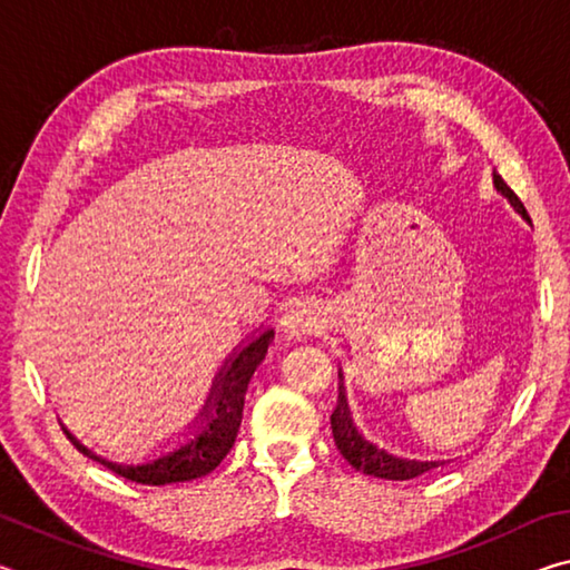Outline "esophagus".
<instances>
[{
	"mask_svg": "<svg viewBox=\"0 0 570 570\" xmlns=\"http://www.w3.org/2000/svg\"><path fill=\"white\" fill-rule=\"evenodd\" d=\"M324 308L316 304H294L288 312L284 314L282 326L288 336H306V334H316L324 330Z\"/></svg>",
	"mask_w": 570,
	"mask_h": 570,
	"instance_id": "34e87169",
	"label": "esophagus"
}]
</instances>
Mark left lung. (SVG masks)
Listing matches in <instances>:
<instances>
[{
	"label": "left lung",
	"instance_id": "left-lung-1",
	"mask_svg": "<svg viewBox=\"0 0 570 570\" xmlns=\"http://www.w3.org/2000/svg\"><path fill=\"white\" fill-rule=\"evenodd\" d=\"M495 188L498 193H503V196L510 200V206H513L520 216H523L528 224V210L525 206L520 204V198L515 196L513 190H510L503 178L495 176ZM340 380H342V372H340ZM332 435L336 448H340L342 458L350 462L354 470L364 472V475H374V478H384V480H412L422 475V472H428L432 468H442L445 462L450 460H410V458H400L394 455V452H387L374 445V442L366 440L360 430H356V424L352 420V410H350V402H346V394H344V382L340 384V402H336V407L332 412Z\"/></svg>",
	"mask_w": 570,
	"mask_h": 570
}]
</instances>
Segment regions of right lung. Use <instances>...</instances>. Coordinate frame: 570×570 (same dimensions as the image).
I'll use <instances>...</instances> for the list:
<instances>
[{
    "label": "right lung",
    "instance_id": "obj_1",
    "mask_svg": "<svg viewBox=\"0 0 570 570\" xmlns=\"http://www.w3.org/2000/svg\"><path fill=\"white\" fill-rule=\"evenodd\" d=\"M274 340V330H266L262 334L250 336L246 346H238L234 354L228 356L216 374L214 387H210L204 410L196 417V430L193 435L180 442L178 448L170 452H163L160 458L140 462V465H120L108 458L95 455L90 448H85L80 440L67 432V438L75 442V448L88 455L90 460L100 462L118 475L128 478L132 482H142V485H168V482H186L208 475L210 470L220 465L230 448H234L240 417H244V400L248 382L254 377L256 366L264 362L268 352V344Z\"/></svg>",
    "mask_w": 570,
    "mask_h": 570
}]
</instances>
